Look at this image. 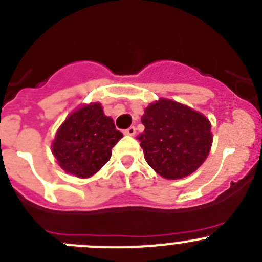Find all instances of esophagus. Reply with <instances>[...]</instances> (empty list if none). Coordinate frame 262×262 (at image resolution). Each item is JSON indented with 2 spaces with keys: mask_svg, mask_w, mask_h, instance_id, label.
<instances>
[{
  "mask_svg": "<svg viewBox=\"0 0 262 262\" xmlns=\"http://www.w3.org/2000/svg\"><path fill=\"white\" fill-rule=\"evenodd\" d=\"M124 134H126V136H134V134H136V128H134V126H130V128L125 129V130H124Z\"/></svg>",
  "mask_w": 262,
  "mask_h": 262,
  "instance_id": "esophagus-1",
  "label": "esophagus"
}]
</instances>
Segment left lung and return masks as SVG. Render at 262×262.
<instances>
[{"mask_svg":"<svg viewBox=\"0 0 262 262\" xmlns=\"http://www.w3.org/2000/svg\"><path fill=\"white\" fill-rule=\"evenodd\" d=\"M141 147L161 177L178 180L194 173L212 146L211 123L204 115L178 102L160 98L145 110Z\"/></svg>","mask_w":262,"mask_h":262,"instance_id":"8db88e82","label":"left lung"}]
</instances>
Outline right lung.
I'll return each mask as SVG.
<instances>
[{"label":"right lung","mask_w":262,"mask_h":262,"mask_svg":"<svg viewBox=\"0 0 262 262\" xmlns=\"http://www.w3.org/2000/svg\"><path fill=\"white\" fill-rule=\"evenodd\" d=\"M123 138L114 120L103 114L101 103H90L76 110L58 129L51 148L60 168L80 178L92 177L112 154V147Z\"/></svg>","instance_id":"add662e5"}]
</instances>
